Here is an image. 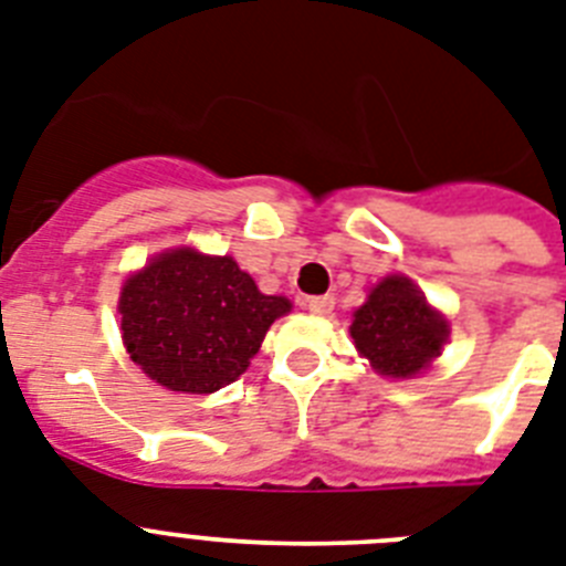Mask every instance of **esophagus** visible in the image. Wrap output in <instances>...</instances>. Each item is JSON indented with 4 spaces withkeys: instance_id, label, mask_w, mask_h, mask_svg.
Segmentation results:
<instances>
[{
    "instance_id": "esophagus-1",
    "label": "esophagus",
    "mask_w": 566,
    "mask_h": 566,
    "mask_svg": "<svg viewBox=\"0 0 566 566\" xmlns=\"http://www.w3.org/2000/svg\"><path fill=\"white\" fill-rule=\"evenodd\" d=\"M305 311H311L313 316H327V313L334 311V296H311L302 302Z\"/></svg>"
}]
</instances>
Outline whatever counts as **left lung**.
Wrapping results in <instances>:
<instances>
[{
	"label": "left lung",
	"instance_id": "obj_1",
	"mask_svg": "<svg viewBox=\"0 0 566 566\" xmlns=\"http://www.w3.org/2000/svg\"><path fill=\"white\" fill-rule=\"evenodd\" d=\"M356 350L382 377L411 379L426 371L449 339V322L406 275H386L350 322Z\"/></svg>",
	"mask_w": 566,
	"mask_h": 566
}]
</instances>
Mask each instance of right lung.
<instances>
[{"mask_svg": "<svg viewBox=\"0 0 566 566\" xmlns=\"http://www.w3.org/2000/svg\"><path fill=\"white\" fill-rule=\"evenodd\" d=\"M291 307V298L264 296L235 259L192 247L155 255L126 279L117 302L132 363L184 394H212L235 382L270 325Z\"/></svg>", "mask_w": 566, "mask_h": 566, "instance_id": "1", "label": "right lung"}]
</instances>
